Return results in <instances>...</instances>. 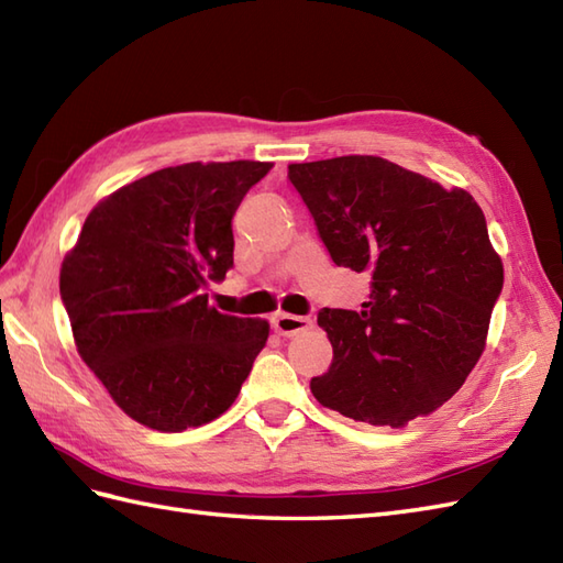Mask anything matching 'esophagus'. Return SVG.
I'll use <instances>...</instances> for the list:
<instances>
[{"label": "esophagus", "instance_id": "34e87169", "mask_svg": "<svg viewBox=\"0 0 563 563\" xmlns=\"http://www.w3.org/2000/svg\"><path fill=\"white\" fill-rule=\"evenodd\" d=\"M271 325L278 335L292 338V335H299V333H305V330H309L311 321L305 319V316H295V313H276L271 319Z\"/></svg>", "mask_w": 563, "mask_h": 563}]
</instances>
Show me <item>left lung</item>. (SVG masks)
<instances>
[{"instance_id":"8db88e82","label":"left lung","mask_w":563,"mask_h":563,"mask_svg":"<svg viewBox=\"0 0 563 563\" xmlns=\"http://www.w3.org/2000/svg\"><path fill=\"white\" fill-rule=\"evenodd\" d=\"M287 178L330 258L371 271L364 311H319L333 364L313 397L371 426L432 413L478 364L504 285L478 201L380 156L290 164Z\"/></svg>"}]
</instances>
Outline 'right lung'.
I'll return each instance as SVG.
<instances>
[{"label":"right lung","mask_w":563,"mask_h":563,"mask_svg":"<svg viewBox=\"0 0 563 563\" xmlns=\"http://www.w3.org/2000/svg\"><path fill=\"white\" fill-rule=\"evenodd\" d=\"M273 164L154 170L90 211L62 264L76 347L133 421L180 432L219 419L247 380L268 323L209 307L233 268V216Z\"/></svg>","instance_id":"right-lung-1"}]
</instances>
